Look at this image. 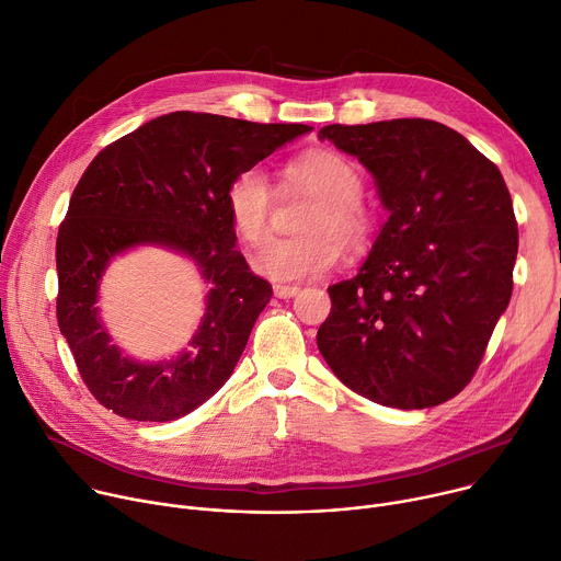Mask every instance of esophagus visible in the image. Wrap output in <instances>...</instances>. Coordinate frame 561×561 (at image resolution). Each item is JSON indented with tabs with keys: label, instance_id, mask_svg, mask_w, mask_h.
<instances>
[{
	"label": "esophagus",
	"instance_id": "obj_1",
	"mask_svg": "<svg viewBox=\"0 0 561 561\" xmlns=\"http://www.w3.org/2000/svg\"><path fill=\"white\" fill-rule=\"evenodd\" d=\"M297 293H299L297 286H286V284H277V286H275V295H277L279 299H288V297H293V295H297Z\"/></svg>",
	"mask_w": 561,
	"mask_h": 561
}]
</instances>
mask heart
Masks as SVG:
<instances>
[{
	"instance_id": "b5f03b06",
	"label": "heart",
	"mask_w": 561,
	"mask_h": 561,
	"mask_svg": "<svg viewBox=\"0 0 561 561\" xmlns=\"http://www.w3.org/2000/svg\"><path fill=\"white\" fill-rule=\"evenodd\" d=\"M286 185L316 196L301 219L297 237H279L252 254V268L273 282H299L327 273L340 257V241L358 250L374 230L369 208L363 203V174L346 157L331 149H313L286 170ZM273 183L264 168L250 165L228 185L226 208L234 232L248 243L268 234L273 210Z\"/></svg>"
}]
</instances>
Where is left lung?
I'll return each mask as SVG.
<instances>
[{"instance_id":"8db88e82","label":"left lung","mask_w":561,"mask_h":561,"mask_svg":"<svg viewBox=\"0 0 561 561\" xmlns=\"http://www.w3.org/2000/svg\"><path fill=\"white\" fill-rule=\"evenodd\" d=\"M389 213L355 277L329 286L318 348L355 393L425 410L461 391L513 295L519 232L499 168L425 118L327 125Z\"/></svg>"}]
</instances>
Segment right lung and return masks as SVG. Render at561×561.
I'll return each instance as SVG.
<instances>
[{"instance_id": "add662e5", "label": "right lung", "mask_w": 561, "mask_h": 561, "mask_svg": "<svg viewBox=\"0 0 561 561\" xmlns=\"http://www.w3.org/2000/svg\"><path fill=\"white\" fill-rule=\"evenodd\" d=\"M309 125H260L172 112L107 145L69 201L56 243L58 327L100 404L142 423L176 421L232 376L250 331L273 297L234 248L226 192L245 168L309 134ZM154 244L192 261L209 284L188 346L136 362L99 318V284L121 253Z\"/></svg>"}]
</instances>
